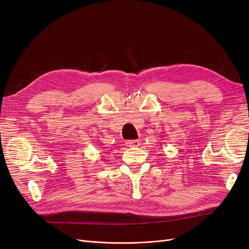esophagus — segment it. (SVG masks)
Wrapping results in <instances>:
<instances>
[{
  "instance_id": "esophagus-1",
  "label": "esophagus",
  "mask_w": 249,
  "mask_h": 249,
  "mask_svg": "<svg viewBox=\"0 0 249 249\" xmlns=\"http://www.w3.org/2000/svg\"><path fill=\"white\" fill-rule=\"evenodd\" d=\"M125 145L127 147H137L140 145V141L139 140H129L125 142Z\"/></svg>"
}]
</instances>
